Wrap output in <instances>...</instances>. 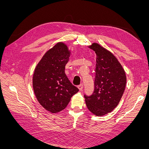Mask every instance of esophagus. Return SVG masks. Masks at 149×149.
Wrapping results in <instances>:
<instances>
[{"label":"esophagus","mask_w":149,"mask_h":149,"mask_svg":"<svg viewBox=\"0 0 149 149\" xmlns=\"http://www.w3.org/2000/svg\"><path fill=\"white\" fill-rule=\"evenodd\" d=\"M78 89H79V91H82L83 90V84H79L78 86Z\"/></svg>","instance_id":"esophagus-1"}]
</instances>
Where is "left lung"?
<instances>
[{
	"label": "left lung",
	"mask_w": 149,
	"mask_h": 149,
	"mask_svg": "<svg viewBox=\"0 0 149 149\" xmlns=\"http://www.w3.org/2000/svg\"><path fill=\"white\" fill-rule=\"evenodd\" d=\"M89 48L96 54L94 90L92 95H84L88 109L97 116H104L118 105L124 92L126 75L116 56L97 43Z\"/></svg>",
	"instance_id": "left-lung-1"
}]
</instances>
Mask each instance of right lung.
I'll return each instance as SVG.
<instances>
[{"mask_svg": "<svg viewBox=\"0 0 149 149\" xmlns=\"http://www.w3.org/2000/svg\"><path fill=\"white\" fill-rule=\"evenodd\" d=\"M70 54L66 44L58 42L45 53L34 71L35 96L41 106L52 113L63 110L71 97L79 91L65 73Z\"/></svg>", "mask_w": 149, "mask_h": 149, "instance_id": "right-lung-1", "label": "right lung"}]
</instances>
